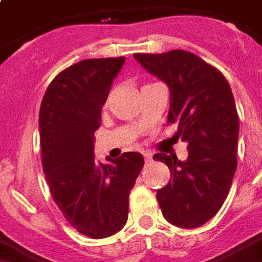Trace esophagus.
Here are the masks:
<instances>
[{
    "mask_svg": "<svg viewBox=\"0 0 262 262\" xmlns=\"http://www.w3.org/2000/svg\"><path fill=\"white\" fill-rule=\"evenodd\" d=\"M144 160H146V163H151L153 161V156L150 153H144Z\"/></svg>",
    "mask_w": 262,
    "mask_h": 262,
    "instance_id": "obj_1",
    "label": "esophagus"
}]
</instances>
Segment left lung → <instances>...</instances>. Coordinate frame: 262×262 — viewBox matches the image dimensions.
Listing matches in <instances>:
<instances>
[{
	"label": "left lung",
	"instance_id": "1",
	"mask_svg": "<svg viewBox=\"0 0 262 262\" xmlns=\"http://www.w3.org/2000/svg\"><path fill=\"white\" fill-rule=\"evenodd\" d=\"M133 56L168 85V123H177V135L188 143L185 161L154 154L172 177L157 191L161 212L172 225L199 227L219 212L237 168L238 115L231 88L219 70L191 52Z\"/></svg>",
	"mask_w": 262,
	"mask_h": 262
}]
</instances>
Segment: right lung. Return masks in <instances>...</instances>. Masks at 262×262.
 Wrapping results in <instances>:
<instances>
[{
	"label": "right lung",
	"mask_w": 262,
	"mask_h": 262,
	"mask_svg": "<svg viewBox=\"0 0 262 262\" xmlns=\"http://www.w3.org/2000/svg\"><path fill=\"white\" fill-rule=\"evenodd\" d=\"M125 57L88 59L56 75L40 112L42 165L53 201L81 234L105 238L126 225L129 193L144 159L127 151L114 164L94 156V133L101 111Z\"/></svg>",
	"instance_id": "right-lung-1"
}]
</instances>
